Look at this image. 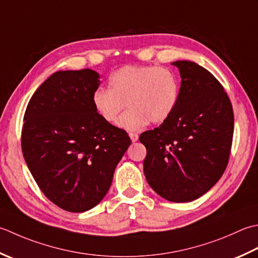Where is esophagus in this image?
Here are the masks:
<instances>
[{"mask_svg":"<svg viewBox=\"0 0 258 258\" xmlns=\"http://www.w3.org/2000/svg\"><path fill=\"white\" fill-rule=\"evenodd\" d=\"M128 136H130V139H131V141H132L133 143H135L136 141L139 140V135L136 134V133H130V134H128Z\"/></svg>","mask_w":258,"mask_h":258,"instance_id":"esophagus-1","label":"esophagus"}]
</instances>
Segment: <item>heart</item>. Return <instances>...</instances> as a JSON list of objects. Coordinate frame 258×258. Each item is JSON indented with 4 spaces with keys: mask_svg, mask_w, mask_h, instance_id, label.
Here are the masks:
<instances>
[{
    "mask_svg": "<svg viewBox=\"0 0 258 258\" xmlns=\"http://www.w3.org/2000/svg\"><path fill=\"white\" fill-rule=\"evenodd\" d=\"M109 88H98L92 104L100 118L112 124L125 103L128 109L117 125L127 131H141L150 122L163 123L178 104L180 84L175 74L155 66H124L108 78Z\"/></svg>",
    "mask_w": 258,
    "mask_h": 258,
    "instance_id": "1",
    "label": "heart"
}]
</instances>
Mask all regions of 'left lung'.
I'll return each mask as SVG.
<instances>
[{"mask_svg":"<svg viewBox=\"0 0 258 258\" xmlns=\"http://www.w3.org/2000/svg\"><path fill=\"white\" fill-rule=\"evenodd\" d=\"M178 67V104L159 127L140 135L143 170L156 194L171 203H189L217 183L228 164L234 113L224 87L208 70L188 60Z\"/></svg>","mask_w":258,"mask_h":258,"instance_id":"8db88e82","label":"left lung"}]
</instances>
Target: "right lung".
I'll use <instances>...</instances> for the list:
<instances>
[{"mask_svg": "<svg viewBox=\"0 0 258 258\" xmlns=\"http://www.w3.org/2000/svg\"><path fill=\"white\" fill-rule=\"evenodd\" d=\"M99 84L92 69L55 72L35 90L24 114L25 163L44 196L70 213L103 200L131 144L124 130L96 114L92 95Z\"/></svg>", "mask_w": 258, "mask_h": 258, "instance_id": "1", "label": "right lung"}]
</instances>
